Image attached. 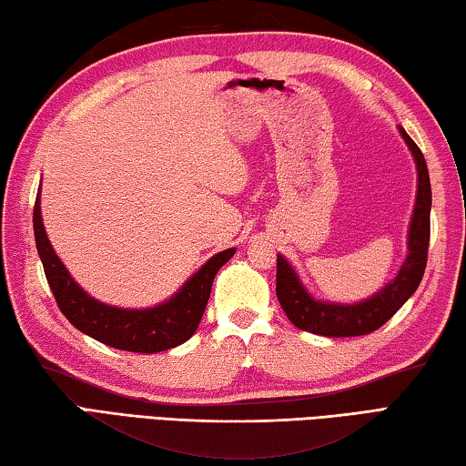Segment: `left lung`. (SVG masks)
Returning <instances> with one entry per match:
<instances>
[{"instance_id": "left-lung-1", "label": "left lung", "mask_w": 466, "mask_h": 466, "mask_svg": "<svg viewBox=\"0 0 466 466\" xmlns=\"http://www.w3.org/2000/svg\"><path fill=\"white\" fill-rule=\"evenodd\" d=\"M399 133L410 147L415 167H418V196H415L410 235H407V249L410 251H407L401 270L393 282H389L380 292L362 303H323L309 295L292 266L279 254L276 258V297H279L284 313L299 329L325 338L366 336L385 325L418 290L428 264L431 186L426 159H423L420 147L405 133V128H399Z\"/></svg>"}]
</instances>
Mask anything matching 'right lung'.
<instances>
[{"mask_svg": "<svg viewBox=\"0 0 466 466\" xmlns=\"http://www.w3.org/2000/svg\"><path fill=\"white\" fill-rule=\"evenodd\" d=\"M32 223L46 282L61 313L86 336L110 348L138 354L163 352L194 336L208 303L212 280L220 266H225L235 254V248H231L212 256L166 303L151 309H118L92 299L71 279L46 238L40 217V192L36 194Z\"/></svg>", "mask_w": 466, "mask_h": 466, "instance_id": "1", "label": "right lung"}]
</instances>
